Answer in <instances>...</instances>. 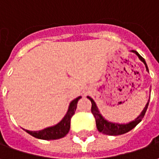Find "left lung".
<instances>
[{
    "mask_svg": "<svg viewBox=\"0 0 159 159\" xmlns=\"http://www.w3.org/2000/svg\"><path fill=\"white\" fill-rule=\"evenodd\" d=\"M132 52H134L138 58L144 63V65L146 66V69L147 71H149L148 67L145 59L141 57V56L134 50H132ZM88 99H89L91 103H92V107H91V111L93 113V117L95 118V122H96V127L97 129L100 131V133L105 134H108V135H119V134H123L127 132H129L131 129H133L134 127L136 126L138 123H140V121L142 120V118L146 114V111L147 110V107H148V104H149V100L146 105V107L144 108V110L141 111V113L135 118V119L130 122L126 124H119V123H111V122H108L107 120H106L102 117V115L100 113V111L98 110V107H97L96 104L94 102V100L91 98V97L88 96Z\"/></svg>",
    "mask_w": 159,
    "mask_h": 159,
    "instance_id": "8db88e82",
    "label": "left lung"
}]
</instances>
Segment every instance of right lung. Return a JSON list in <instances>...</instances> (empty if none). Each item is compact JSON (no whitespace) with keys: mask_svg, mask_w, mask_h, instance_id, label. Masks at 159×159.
<instances>
[{"mask_svg":"<svg viewBox=\"0 0 159 159\" xmlns=\"http://www.w3.org/2000/svg\"><path fill=\"white\" fill-rule=\"evenodd\" d=\"M81 98H82L81 96L77 97L70 103L67 113L58 124H56L54 126L46 128L44 129L39 130V131H30L27 129H25V131L30 135L36 137L37 139H41V140H58V139L65 137L69 132L70 128V119L75 114L77 102Z\"/></svg>","mask_w":159,"mask_h":159,"instance_id":"obj_1","label":"right lung"}]
</instances>
